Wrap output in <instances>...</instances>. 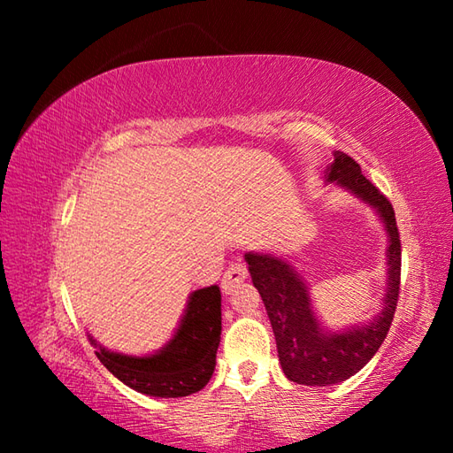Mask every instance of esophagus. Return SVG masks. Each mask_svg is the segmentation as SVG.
<instances>
[{"instance_id": "34e87169", "label": "esophagus", "mask_w": 453, "mask_h": 453, "mask_svg": "<svg viewBox=\"0 0 453 453\" xmlns=\"http://www.w3.org/2000/svg\"><path fill=\"white\" fill-rule=\"evenodd\" d=\"M247 276H249L247 266L243 263H234L224 273V276H221V290H224L226 294H229L235 286L242 284Z\"/></svg>"}]
</instances>
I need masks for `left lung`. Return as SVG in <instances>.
<instances>
[{"label": "left lung", "mask_w": 453, "mask_h": 453, "mask_svg": "<svg viewBox=\"0 0 453 453\" xmlns=\"http://www.w3.org/2000/svg\"><path fill=\"white\" fill-rule=\"evenodd\" d=\"M326 180L352 190L380 211L389 234V282L386 307L365 326L325 334L310 307L302 278L282 258L247 253L253 284L261 294L268 319L276 336L278 358L286 378L302 386H333L360 372L386 341L399 302L401 286V237L395 211L388 196L362 175V169L350 156L334 151V163Z\"/></svg>", "instance_id": "8db88e82"}]
</instances>
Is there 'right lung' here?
<instances>
[{
    "label": "right lung",
    "mask_w": 453,
    "mask_h": 453,
    "mask_svg": "<svg viewBox=\"0 0 453 453\" xmlns=\"http://www.w3.org/2000/svg\"><path fill=\"white\" fill-rule=\"evenodd\" d=\"M221 334V292L208 286L190 296L177 334L161 352L132 358L97 350V358L128 388L151 397H187L210 381Z\"/></svg>",
    "instance_id": "obj_1"
}]
</instances>
